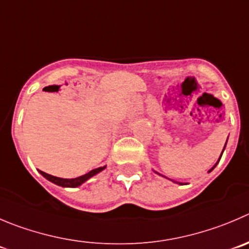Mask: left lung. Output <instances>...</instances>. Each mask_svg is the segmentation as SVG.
<instances>
[{
    "instance_id": "left-lung-1",
    "label": "left lung",
    "mask_w": 249,
    "mask_h": 249,
    "mask_svg": "<svg viewBox=\"0 0 249 249\" xmlns=\"http://www.w3.org/2000/svg\"><path fill=\"white\" fill-rule=\"evenodd\" d=\"M226 143H227V141H226ZM226 143H225V146H226ZM225 146H224V149H222V153H224V150H225ZM222 153H221V155H220V158H219V160H217V162H216V164H215V165H214V166H213V167H212V169H210V170H209V172H212V171H213V170H214V169H215V166H216V165H217V164H219V161H220V159H221V156H222ZM156 174H158V172H156ZM159 175H160V174H159ZM176 183H179V184H183V183H181V182H176Z\"/></svg>"
}]
</instances>
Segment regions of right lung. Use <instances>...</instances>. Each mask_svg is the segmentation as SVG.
Masks as SVG:
<instances>
[{
    "label": "right lung",
    "instance_id": "obj_1",
    "mask_svg": "<svg viewBox=\"0 0 249 249\" xmlns=\"http://www.w3.org/2000/svg\"><path fill=\"white\" fill-rule=\"evenodd\" d=\"M105 167L106 166L94 169V170H91V171L88 172V174L83 175V176H79V177H75V178H61V177L52 176V175L46 174V172H44V171H39V172L42 175V176L45 177V178L49 179V181L52 182V183L57 184V186H61V187H78V186H80L82 183H84L85 181H88V179L90 178V177L95 176L96 174H99V172L103 171Z\"/></svg>",
    "mask_w": 249,
    "mask_h": 249
}]
</instances>
